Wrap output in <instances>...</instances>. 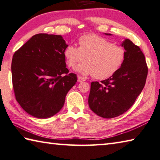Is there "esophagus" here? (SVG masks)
Listing matches in <instances>:
<instances>
[{
	"label": "esophagus",
	"mask_w": 160,
	"mask_h": 160,
	"mask_svg": "<svg viewBox=\"0 0 160 160\" xmlns=\"http://www.w3.org/2000/svg\"><path fill=\"white\" fill-rule=\"evenodd\" d=\"M85 80V78H84L83 77H82V76H78V81L79 82H84V81Z\"/></svg>",
	"instance_id": "1"
}]
</instances>
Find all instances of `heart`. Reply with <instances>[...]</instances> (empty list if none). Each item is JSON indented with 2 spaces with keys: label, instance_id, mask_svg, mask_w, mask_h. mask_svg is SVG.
<instances>
[{
  "label": "heart",
  "instance_id": "obj_1",
  "mask_svg": "<svg viewBox=\"0 0 160 160\" xmlns=\"http://www.w3.org/2000/svg\"><path fill=\"white\" fill-rule=\"evenodd\" d=\"M78 44V47L69 44L64 51V56L68 66L73 69L84 60L86 61L76 68L82 75L107 79L114 75L125 61L124 48L98 35H84L80 37Z\"/></svg>",
  "mask_w": 160,
  "mask_h": 160
}]
</instances>
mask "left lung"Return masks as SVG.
<instances>
[{
    "mask_svg": "<svg viewBox=\"0 0 160 160\" xmlns=\"http://www.w3.org/2000/svg\"><path fill=\"white\" fill-rule=\"evenodd\" d=\"M121 46L125 48L126 56L121 68L100 83H91L89 107L97 115L105 118H114L127 112L141 93L148 76L145 58L139 47L129 39H125Z\"/></svg>",
    "mask_w": 160,
    "mask_h": 160,
    "instance_id": "1",
    "label": "left lung"
}]
</instances>
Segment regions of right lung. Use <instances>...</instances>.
Masks as SVG:
<instances>
[{
    "label": "right lung",
    "instance_id": "obj_1",
    "mask_svg": "<svg viewBox=\"0 0 160 160\" xmlns=\"http://www.w3.org/2000/svg\"><path fill=\"white\" fill-rule=\"evenodd\" d=\"M61 35L37 34L12 56L11 71L15 99L27 113L49 118L63 107L68 91L77 82L69 73Z\"/></svg>",
    "mask_w": 160,
    "mask_h": 160
}]
</instances>
